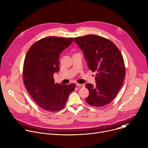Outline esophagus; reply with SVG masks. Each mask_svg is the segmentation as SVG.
Wrapping results in <instances>:
<instances>
[{"mask_svg":"<svg viewBox=\"0 0 148 148\" xmlns=\"http://www.w3.org/2000/svg\"><path fill=\"white\" fill-rule=\"evenodd\" d=\"M77 86L79 87H84L85 86H84V84H77Z\"/></svg>","mask_w":148,"mask_h":148,"instance_id":"esophagus-1","label":"esophagus"}]
</instances>
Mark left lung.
Segmentation results:
<instances>
[{
    "mask_svg": "<svg viewBox=\"0 0 148 148\" xmlns=\"http://www.w3.org/2000/svg\"><path fill=\"white\" fill-rule=\"evenodd\" d=\"M83 51L88 67L97 71L96 86L86 84L89 95L86 102L101 107L110 103L120 90L125 78L123 57L112 42L102 37L90 34L74 38Z\"/></svg>",
    "mask_w": 148,
    "mask_h": 148,
    "instance_id": "8db88e82",
    "label": "left lung"
}]
</instances>
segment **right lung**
I'll list each match as a JSON object with an SVG mask.
<instances>
[{
	"label": "right lung",
	"mask_w": 148,
	"mask_h": 148,
	"mask_svg": "<svg viewBox=\"0 0 148 148\" xmlns=\"http://www.w3.org/2000/svg\"><path fill=\"white\" fill-rule=\"evenodd\" d=\"M73 41V38L46 37L33 44L26 55L23 71L25 87L34 101L46 111L61 110L75 89V84H55L53 78L60 70V54Z\"/></svg>",
	"instance_id": "obj_1"
}]
</instances>
